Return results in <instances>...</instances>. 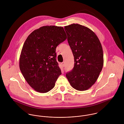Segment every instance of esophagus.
Instances as JSON below:
<instances>
[{
    "instance_id": "34e87169",
    "label": "esophagus",
    "mask_w": 124,
    "mask_h": 124,
    "mask_svg": "<svg viewBox=\"0 0 124 124\" xmlns=\"http://www.w3.org/2000/svg\"><path fill=\"white\" fill-rule=\"evenodd\" d=\"M62 67H64L65 66V62H63L62 63Z\"/></svg>"
}]
</instances>
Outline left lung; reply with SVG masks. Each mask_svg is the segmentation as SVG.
Masks as SVG:
<instances>
[{
  "instance_id": "8db88e82",
  "label": "left lung",
  "mask_w": 124,
  "mask_h": 124,
  "mask_svg": "<svg viewBox=\"0 0 124 124\" xmlns=\"http://www.w3.org/2000/svg\"><path fill=\"white\" fill-rule=\"evenodd\" d=\"M64 30L74 59V67L66 76L73 88L87 90L95 83L103 67L101 44L86 27L74 23L65 26Z\"/></svg>"
}]
</instances>
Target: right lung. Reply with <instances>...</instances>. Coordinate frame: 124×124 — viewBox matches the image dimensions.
I'll use <instances>...</instances> for the list:
<instances>
[{
  "label": "right lung",
  "instance_id": "right-lung-1",
  "mask_svg": "<svg viewBox=\"0 0 124 124\" xmlns=\"http://www.w3.org/2000/svg\"><path fill=\"white\" fill-rule=\"evenodd\" d=\"M66 39L63 27L45 26L34 31L25 40L20 55L19 68L36 91L45 93L54 87L62 73L56 60V48Z\"/></svg>",
  "mask_w": 124,
  "mask_h": 124
}]
</instances>
